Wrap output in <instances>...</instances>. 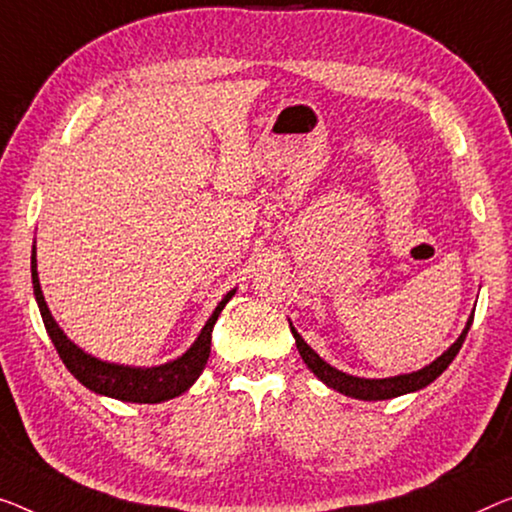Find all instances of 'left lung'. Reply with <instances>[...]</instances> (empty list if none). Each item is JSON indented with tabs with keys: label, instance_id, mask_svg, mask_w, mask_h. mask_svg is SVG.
<instances>
[{
	"label": "left lung",
	"instance_id": "1",
	"mask_svg": "<svg viewBox=\"0 0 512 512\" xmlns=\"http://www.w3.org/2000/svg\"><path fill=\"white\" fill-rule=\"evenodd\" d=\"M471 322H474V312H471V317L467 319V326H464L460 338H457L453 345L448 347L439 358H434L430 365H425V368L416 370V372H407V375H395V377H386V379L354 377V375H347V372H342L338 368H333L331 363H326L324 358L319 356L315 349H312L308 342L301 338L299 331H296L292 324H289V329H292V335L296 340V349H299V354L305 361V365H308V368L315 372V377L319 381H324L326 386L333 388V391L342 393V395H347V398L377 402V400L398 398V395L416 393V391H421V388H425L427 384H432V381L437 379L441 372H444L448 365L453 363V358L457 356V352H460L462 342H464V338H467V333L471 329Z\"/></svg>",
	"mask_w": 512,
	"mask_h": 512
}]
</instances>
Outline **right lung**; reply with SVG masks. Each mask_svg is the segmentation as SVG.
<instances>
[{"label": "right lung", "instance_id": "add662e5", "mask_svg": "<svg viewBox=\"0 0 512 512\" xmlns=\"http://www.w3.org/2000/svg\"><path fill=\"white\" fill-rule=\"evenodd\" d=\"M32 282L45 331H48L52 345H55L57 354L61 361H64L68 372H71L82 386H87L89 391H94L98 395H108V398L121 402L140 404H156L179 398L181 393H186L188 388L195 384L197 377L202 375L204 365L209 361L213 324L218 322L220 312H223L227 301H230L236 292V289H232V292H227L223 296V301L216 305V310H213V315L207 319V324H204V329L197 335V340L179 358L167 361L163 365H151V368H137V365L110 363L103 361V358L91 356L61 331V326L55 322V317H52L48 303H45L41 282H38L36 246L32 255Z\"/></svg>", "mask_w": 512, "mask_h": 512}]
</instances>
